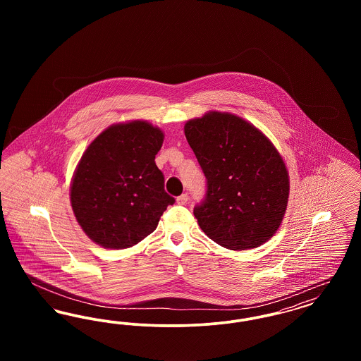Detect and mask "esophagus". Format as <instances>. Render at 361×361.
<instances>
[{
    "instance_id": "34e87169",
    "label": "esophagus",
    "mask_w": 361,
    "mask_h": 361,
    "mask_svg": "<svg viewBox=\"0 0 361 361\" xmlns=\"http://www.w3.org/2000/svg\"><path fill=\"white\" fill-rule=\"evenodd\" d=\"M188 195H187V193H183L181 196H178V197H177V203L184 206V204H187V203H188Z\"/></svg>"
}]
</instances>
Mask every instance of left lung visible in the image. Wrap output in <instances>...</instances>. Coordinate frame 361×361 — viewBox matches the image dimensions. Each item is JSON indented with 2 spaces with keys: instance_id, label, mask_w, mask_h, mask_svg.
<instances>
[{
  "instance_id": "obj_1",
  "label": "left lung",
  "mask_w": 361,
  "mask_h": 361,
  "mask_svg": "<svg viewBox=\"0 0 361 361\" xmlns=\"http://www.w3.org/2000/svg\"><path fill=\"white\" fill-rule=\"evenodd\" d=\"M184 133L207 178L193 214L208 238L230 250L257 247L283 222L290 177L274 143L240 116L211 111Z\"/></svg>"
}]
</instances>
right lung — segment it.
<instances>
[{"mask_svg":"<svg viewBox=\"0 0 361 361\" xmlns=\"http://www.w3.org/2000/svg\"><path fill=\"white\" fill-rule=\"evenodd\" d=\"M164 133L145 121L119 123L96 137L81 157L70 202L86 235L105 249L137 245L157 228L174 197L164 189L155 155Z\"/></svg>","mask_w":361,"mask_h":361,"instance_id":"1","label":"right lung"}]
</instances>
